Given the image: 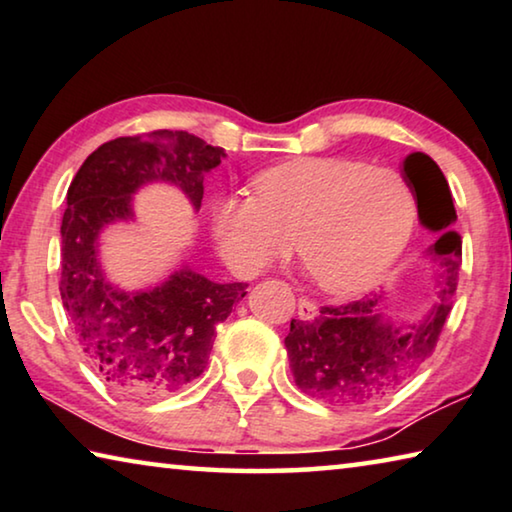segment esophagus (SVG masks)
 <instances>
[{
	"mask_svg": "<svg viewBox=\"0 0 512 512\" xmlns=\"http://www.w3.org/2000/svg\"><path fill=\"white\" fill-rule=\"evenodd\" d=\"M318 316V307L316 302H311L309 298H298V318L300 320H314Z\"/></svg>",
	"mask_w": 512,
	"mask_h": 512,
	"instance_id": "34e87169",
	"label": "esophagus"
}]
</instances>
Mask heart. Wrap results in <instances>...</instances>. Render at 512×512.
Instances as JSON below:
<instances>
[{
    "label": "heart",
    "instance_id": "heart-1",
    "mask_svg": "<svg viewBox=\"0 0 512 512\" xmlns=\"http://www.w3.org/2000/svg\"><path fill=\"white\" fill-rule=\"evenodd\" d=\"M255 196H223L212 235L225 262L257 273L291 241L318 287L350 293L391 266L409 241L415 198L393 169L343 158H305L257 173Z\"/></svg>",
    "mask_w": 512,
    "mask_h": 512
}]
</instances>
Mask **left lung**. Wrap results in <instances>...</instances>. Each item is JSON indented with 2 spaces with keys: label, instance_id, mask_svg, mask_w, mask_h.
Returning a JSON list of instances; mask_svg holds the SVG:
<instances>
[{
  "label": "left lung",
  "instance_id": "left-lung-1",
  "mask_svg": "<svg viewBox=\"0 0 512 512\" xmlns=\"http://www.w3.org/2000/svg\"><path fill=\"white\" fill-rule=\"evenodd\" d=\"M404 178L418 198L420 221L438 235L443 289L440 302L418 325L393 327L375 311L377 300L325 305L314 320H291L284 339L293 379L302 393L336 406H361L397 391L433 350L452 311L463 241L452 223L456 210L445 173L427 153L404 160Z\"/></svg>",
  "mask_w": 512,
  "mask_h": 512
}]
</instances>
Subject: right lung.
Returning a JSON list of instances; mask_svg holds the SVG:
<instances>
[{
	"label": "right lung",
	"mask_w": 512,
	"mask_h": 512,
	"mask_svg": "<svg viewBox=\"0 0 512 512\" xmlns=\"http://www.w3.org/2000/svg\"><path fill=\"white\" fill-rule=\"evenodd\" d=\"M187 131H153L101 144L76 171L60 225V300L90 368L128 397L176 393L201 377L216 325L246 296L244 282L216 284L189 268L162 287L124 293L103 282L97 237L106 223L131 219V194L167 180L203 201V178L223 158Z\"/></svg>",
	"instance_id": "obj_1"
}]
</instances>
